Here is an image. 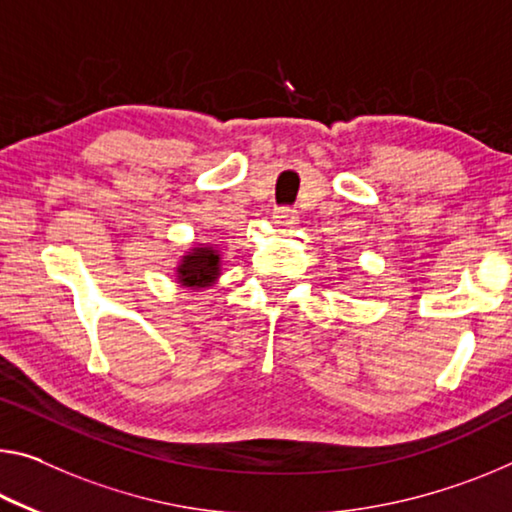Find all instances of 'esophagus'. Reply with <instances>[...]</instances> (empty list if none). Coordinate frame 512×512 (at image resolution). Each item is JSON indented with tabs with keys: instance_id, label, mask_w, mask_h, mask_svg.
I'll list each match as a JSON object with an SVG mask.
<instances>
[{
	"instance_id": "obj_1",
	"label": "esophagus",
	"mask_w": 512,
	"mask_h": 512,
	"mask_svg": "<svg viewBox=\"0 0 512 512\" xmlns=\"http://www.w3.org/2000/svg\"><path fill=\"white\" fill-rule=\"evenodd\" d=\"M273 218H275V223H278V225L291 227V225L298 223V212H296V209H291V207H278L273 212Z\"/></svg>"
}]
</instances>
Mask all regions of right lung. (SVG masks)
<instances>
[{
	"label": "right lung",
	"instance_id": "right-lung-1",
	"mask_svg": "<svg viewBox=\"0 0 512 512\" xmlns=\"http://www.w3.org/2000/svg\"><path fill=\"white\" fill-rule=\"evenodd\" d=\"M218 257L216 250L212 248H196L191 255L182 259L180 269H177V280L182 282L184 287H207L212 285L218 275Z\"/></svg>",
	"mask_w": 512,
	"mask_h": 512
}]
</instances>
